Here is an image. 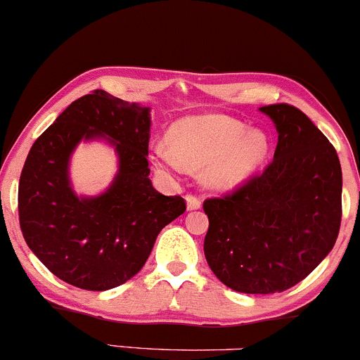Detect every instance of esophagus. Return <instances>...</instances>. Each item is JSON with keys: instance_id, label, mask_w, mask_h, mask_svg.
Listing matches in <instances>:
<instances>
[{"instance_id": "obj_1", "label": "esophagus", "mask_w": 360, "mask_h": 360, "mask_svg": "<svg viewBox=\"0 0 360 360\" xmlns=\"http://www.w3.org/2000/svg\"><path fill=\"white\" fill-rule=\"evenodd\" d=\"M186 206H188L189 212L191 210H198L201 206V200L198 196H194V194H186Z\"/></svg>"}]
</instances>
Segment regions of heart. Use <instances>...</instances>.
<instances>
[{
  "mask_svg": "<svg viewBox=\"0 0 360 360\" xmlns=\"http://www.w3.org/2000/svg\"><path fill=\"white\" fill-rule=\"evenodd\" d=\"M167 148L152 154L162 172L203 167V181L214 189H232L257 171L269 152L262 130H247L225 115H196L172 123L166 135Z\"/></svg>",
  "mask_w": 360,
  "mask_h": 360,
  "instance_id": "heart-1",
  "label": "heart"
}]
</instances>
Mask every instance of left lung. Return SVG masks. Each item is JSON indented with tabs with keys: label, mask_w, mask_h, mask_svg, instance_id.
<instances>
[{
	"label": "left lung",
	"mask_w": 360,
	"mask_h": 360,
	"mask_svg": "<svg viewBox=\"0 0 360 360\" xmlns=\"http://www.w3.org/2000/svg\"><path fill=\"white\" fill-rule=\"evenodd\" d=\"M278 130L260 174L203 203L205 257L225 286L271 295L303 281L333 249L342 221V167L328 139L296 106H262Z\"/></svg>",
	"instance_id": "left-lung-1"
}]
</instances>
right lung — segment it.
<instances>
[{"label":"right lung","mask_w":360,"mask_h":360,"mask_svg":"<svg viewBox=\"0 0 360 360\" xmlns=\"http://www.w3.org/2000/svg\"><path fill=\"white\" fill-rule=\"evenodd\" d=\"M150 108L103 89L72 101L35 140L20 176V229L53 276L88 291H106L142 269L157 235L186 212L148 179ZM106 138L119 172L105 193L77 197L68 159L81 139Z\"/></svg>","instance_id":"1"}]
</instances>
